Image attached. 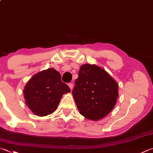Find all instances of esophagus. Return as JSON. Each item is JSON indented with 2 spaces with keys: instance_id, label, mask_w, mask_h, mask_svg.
<instances>
[{
  "instance_id": "1",
  "label": "esophagus",
  "mask_w": 153,
  "mask_h": 153,
  "mask_svg": "<svg viewBox=\"0 0 153 153\" xmlns=\"http://www.w3.org/2000/svg\"><path fill=\"white\" fill-rule=\"evenodd\" d=\"M68 85H69V88L71 89V90L73 89V84H72L71 83H69V84H68Z\"/></svg>"
}]
</instances>
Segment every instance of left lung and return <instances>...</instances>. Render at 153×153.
<instances>
[{
    "label": "left lung",
    "mask_w": 153,
    "mask_h": 153,
    "mask_svg": "<svg viewBox=\"0 0 153 153\" xmlns=\"http://www.w3.org/2000/svg\"><path fill=\"white\" fill-rule=\"evenodd\" d=\"M75 84L72 94L79 113L85 118L98 120L115 106L118 85L98 65H82Z\"/></svg>",
    "instance_id": "1"
}]
</instances>
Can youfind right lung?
Returning a JSON list of instances; mask_svg holds the SVG:
<instances>
[{"instance_id":"add662e5","label":"right lung","mask_w":153,"mask_h":153,"mask_svg":"<svg viewBox=\"0 0 153 153\" xmlns=\"http://www.w3.org/2000/svg\"><path fill=\"white\" fill-rule=\"evenodd\" d=\"M70 92L54 68L43 70L33 76L23 90L26 104L35 115L45 116L55 112L64 94Z\"/></svg>"}]
</instances>
